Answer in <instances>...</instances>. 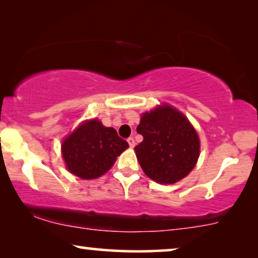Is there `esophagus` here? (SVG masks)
Instances as JSON below:
<instances>
[{"label":"esophagus","instance_id":"esophagus-1","mask_svg":"<svg viewBox=\"0 0 258 258\" xmlns=\"http://www.w3.org/2000/svg\"><path fill=\"white\" fill-rule=\"evenodd\" d=\"M126 141H128V143H129V147H130V148H134V147H135V140H134L133 137H129V139L126 140Z\"/></svg>","mask_w":258,"mask_h":258}]
</instances>
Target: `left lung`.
Returning <instances> with one entry per match:
<instances>
[{
	"label": "left lung",
	"instance_id": "8db88e82",
	"mask_svg": "<svg viewBox=\"0 0 258 258\" xmlns=\"http://www.w3.org/2000/svg\"><path fill=\"white\" fill-rule=\"evenodd\" d=\"M143 141L135 147L144 174L161 184L185 177L200 156V140L185 116L170 105L146 112L137 125Z\"/></svg>",
	"mask_w": 258,
	"mask_h": 258
}]
</instances>
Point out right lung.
Here are the masks:
<instances>
[{
	"instance_id": "add662e5",
	"label": "right lung",
	"mask_w": 258,
	"mask_h": 258,
	"mask_svg": "<svg viewBox=\"0 0 258 258\" xmlns=\"http://www.w3.org/2000/svg\"><path fill=\"white\" fill-rule=\"evenodd\" d=\"M129 144L114 128L97 119L84 122L62 143V156L68 170L83 179L100 177L115 163Z\"/></svg>"
}]
</instances>
